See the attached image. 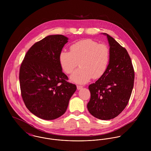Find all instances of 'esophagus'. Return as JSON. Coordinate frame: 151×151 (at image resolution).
<instances>
[{
    "label": "esophagus",
    "mask_w": 151,
    "mask_h": 151,
    "mask_svg": "<svg viewBox=\"0 0 151 151\" xmlns=\"http://www.w3.org/2000/svg\"><path fill=\"white\" fill-rule=\"evenodd\" d=\"M77 88L78 90H80V89H81L83 88V86H77Z\"/></svg>",
    "instance_id": "34e87169"
}]
</instances>
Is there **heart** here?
Segmentation results:
<instances>
[{"mask_svg": "<svg viewBox=\"0 0 151 151\" xmlns=\"http://www.w3.org/2000/svg\"><path fill=\"white\" fill-rule=\"evenodd\" d=\"M59 63L67 74H71V80L84 84L92 78L97 79L106 72L110 61V50L104 43H99L92 39L81 40L70 46V51L63 50L59 57Z\"/></svg>", "mask_w": 151, "mask_h": 151, "instance_id": "b5f03b06", "label": "heart"}]
</instances>
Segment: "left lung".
<instances>
[{"label": "left lung", "mask_w": 151, "mask_h": 151, "mask_svg": "<svg viewBox=\"0 0 151 151\" xmlns=\"http://www.w3.org/2000/svg\"><path fill=\"white\" fill-rule=\"evenodd\" d=\"M104 34L110 46V61L104 74L88 86L91 98L87 108L95 117L106 120L117 117L127 105L135 76L127 50L113 38Z\"/></svg>", "instance_id": "1"}]
</instances>
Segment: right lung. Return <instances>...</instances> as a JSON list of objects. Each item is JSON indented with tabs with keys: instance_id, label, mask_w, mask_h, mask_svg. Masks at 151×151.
I'll return each mask as SVG.
<instances>
[{
	"instance_id": "right-lung-1",
	"label": "right lung",
	"mask_w": 151,
	"mask_h": 151,
	"mask_svg": "<svg viewBox=\"0 0 151 151\" xmlns=\"http://www.w3.org/2000/svg\"><path fill=\"white\" fill-rule=\"evenodd\" d=\"M68 38L52 35L34 43L28 50L20 68L22 98L27 108L44 120L63 115L69 100L76 91L67 82L59 57Z\"/></svg>"
}]
</instances>
